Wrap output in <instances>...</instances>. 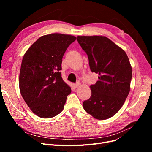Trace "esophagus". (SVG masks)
<instances>
[{
	"instance_id": "34e87169",
	"label": "esophagus",
	"mask_w": 152,
	"mask_h": 152,
	"mask_svg": "<svg viewBox=\"0 0 152 152\" xmlns=\"http://www.w3.org/2000/svg\"><path fill=\"white\" fill-rule=\"evenodd\" d=\"M80 85V83H77V84H75L73 85V86H74L75 88H77V87H79Z\"/></svg>"
}]
</instances>
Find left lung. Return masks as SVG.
I'll return each instance as SVG.
<instances>
[{"label": "left lung", "instance_id": "left-lung-1", "mask_svg": "<svg viewBox=\"0 0 152 152\" xmlns=\"http://www.w3.org/2000/svg\"><path fill=\"white\" fill-rule=\"evenodd\" d=\"M86 53L91 72L99 80L91 85V96L83 102L85 111L98 120H105L121 108L130 91L132 68L126 52L104 36H78Z\"/></svg>", "mask_w": 152, "mask_h": 152}]
</instances>
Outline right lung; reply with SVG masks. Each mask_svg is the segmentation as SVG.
<instances>
[{"instance_id": "right-lung-1", "label": "right lung", "mask_w": 152, "mask_h": 152, "mask_svg": "<svg viewBox=\"0 0 152 152\" xmlns=\"http://www.w3.org/2000/svg\"><path fill=\"white\" fill-rule=\"evenodd\" d=\"M77 39L74 36L51 34L40 37L26 50L19 77L20 93L36 115L54 117L62 112L71 88L63 81L62 58Z\"/></svg>"}]
</instances>
